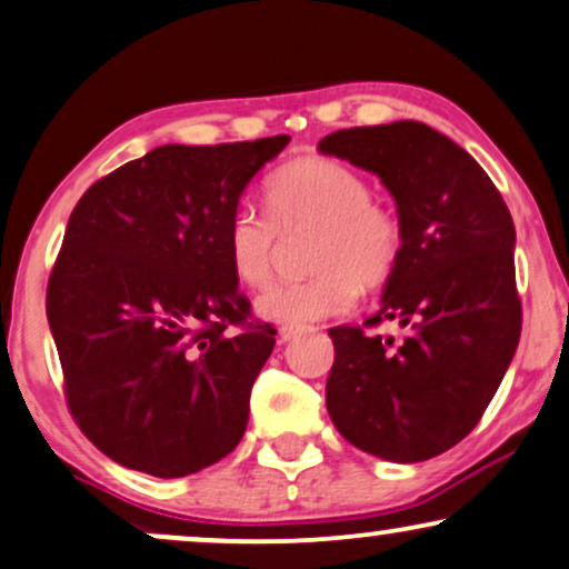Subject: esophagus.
<instances>
[{
	"label": "esophagus",
	"mask_w": 569,
	"mask_h": 569,
	"mask_svg": "<svg viewBox=\"0 0 569 569\" xmlns=\"http://www.w3.org/2000/svg\"><path fill=\"white\" fill-rule=\"evenodd\" d=\"M301 328H280L278 330V338H280V343H289V340H293L297 336H301Z\"/></svg>",
	"instance_id": "esophagus-1"
}]
</instances>
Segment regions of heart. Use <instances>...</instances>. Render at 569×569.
<instances>
[{
	"instance_id": "heart-1",
	"label": "heart",
	"mask_w": 569,
	"mask_h": 569,
	"mask_svg": "<svg viewBox=\"0 0 569 569\" xmlns=\"http://www.w3.org/2000/svg\"><path fill=\"white\" fill-rule=\"evenodd\" d=\"M264 208L239 206L229 216L223 249L249 289L272 278L278 231L315 229L309 249L312 278L272 286L257 299V315L283 328L338 317L353 307L359 283L382 286L398 270L406 249L400 216L375 200L369 179L332 158H297L264 181Z\"/></svg>"
}]
</instances>
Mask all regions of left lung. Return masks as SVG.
<instances>
[{"label": "left lung", "mask_w": 569, "mask_h": 569, "mask_svg": "<svg viewBox=\"0 0 569 569\" xmlns=\"http://www.w3.org/2000/svg\"><path fill=\"white\" fill-rule=\"evenodd\" d=\"M317 148L377 173L406 229L380 312L328 330V413L369 456L429 460L471 435L518 348L512 216L487 171L421 121L338 130ZM388 319L403 341L368 332Z\"/></svg>", "instance_id": "1"}]
</instances>
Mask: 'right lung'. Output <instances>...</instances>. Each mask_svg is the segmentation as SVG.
Instances as JSON below:
<instances>
[{
  "mask_svg": "<svg viewBox=\"0 0 569 569\" xmlns=\"http://www.w3.org/2000/svg\"><path fill=\"white\" fill-rule=\"evenodd\" d=\"M289 140L161 146L74 206L47 317L67 408L119 466L181 479L244 437L276 328L252 317L223 231L249 179Z\"/></svg>",
  "mask_w": 569,
  "mask_h": 569,
  "instance_id": "1",
  "label": "right lung"
}]
</instances>
